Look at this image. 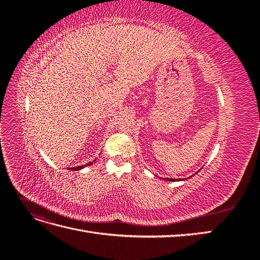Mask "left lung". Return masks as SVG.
I'll return each mask as SVG.
<instances>
[{
  "instance_id": "8db88e82",
  "label": "left lung",
  "mask_w": 260,
  "mask_h": 260,
  "mask_svg": "<svg viewBox=\"0 0 260 260\" xmlns=\"http://www.w3.org/2000/svg\"><path fill=\"white\" fill-rule=\"evenodd\" d=\"M166 181H177L178 179H170V178H165ZM179 180H184V179H179Z\"/></svg>"
}]
</instances>
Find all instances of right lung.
Masks as SVG:
<instances>
[{
  "label": "right lung",
  "mask_w": 260,
  "mask_h": 260,
  "mask_svg": "<svg viewBox=\"0 0 260 260\" xmlns=\"http://www.w3.org/2000/svg\"><path fill=\"white\" fill-rule=\"evenodd\" d=\"M93 161H95V160H93ZM93 161H92V162H93ZM92 162H89V164H86V165H83V166H78V167L69 168V170H80V169H82V168H84V167H86V166H90V165H92Z\"/></svg>",
  "instance_id": "add662e5"
}]
</instances>
